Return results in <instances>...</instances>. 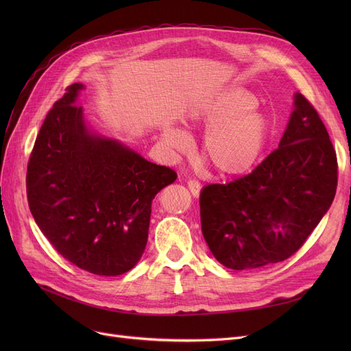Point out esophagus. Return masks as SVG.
<instances>
[{
	"mask_svg": "<svg viewBox=\"0 0 351 351\" xmlns=\"http://www.w3.org/2000/svg\"><path fill=\"white\" fill-rule=\"evenodd\" d=\"M187 186H189V190H190V192H192V195H193L195 197H197V196H199V193H200V189H202L200 183H199V182H196V180H189V182H187Z\"/></svg>",
	"mask_w": 351,
	"mask_h": 351,
	"instance_id": "esophagus-1",
	"label": "esophagus"
}]
</instances>
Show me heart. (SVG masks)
Instances as JSON below:
<instances>
[{
  "label": "heart",
  "mask_w": 351,
  "mask_h": 351,
  "mask_svg": "<svg viewBox=\"0 0 351 351\" xmlns=\"http://www.w3.org/2000/svg\"><path fill=\"white\" fill-rule=\"evenodd\" d=\"M258 98L241 86H230L199 102L184 115L189 127H205L202 154L219 174H246L258 164L271 134L268 115ZM161 141L174 152L190 147V137L176 125L161 130Z\"/></svg>",
  "instance_id": "1"
}]
</instances>
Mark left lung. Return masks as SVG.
Wrapping results in <instances>:
<instances>
[{
	"label": "left lung",
	"mask_w": 351,
	"mask_h": 351,
	"mask_svg": "<svg viewBox=\"0 0 351 351\" xmlns=\"http://www.w3.org/2000/svg\"><path fill=\"white\" fill-rule=\"evenodd\" d=\"M337 173L325 125L297 92L277 149L250 174L202 189L200 224L212 254L236 271L289 259L331 206Z\"/></svg>",
	"instance_id": "obj_1"
}]
</instances>
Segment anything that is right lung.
<instances>
[{
  "mask_svg": "<svg viewBox=\"0 0 351 351\" xmlns=\"http://www.w3.org/2000/svg\"><path fill=\"white\" fill-rule=\"evenodd\" d=\"M74 83L42 124L26 176L32 215L62 258L95 275L130 271L146 247L151 205L176 182L119 141L92 133Z\"/></svg>",
  "mask_w": 351,
  "mask_h": 351,
  "instance_id": "add662e5",
  "label": "right lung"
}]
</instances>
